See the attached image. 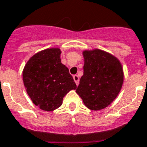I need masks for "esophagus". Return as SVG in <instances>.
<instances>
[{
    "instance_id": "obj_1",
    "label": "esophagus",
    "mask_w": 147,
    "mask_h": 147,
    "mask_svg": "<svg viewBox=\"0 0 147 147\" xmlns=\"http://www.w3.org/2000/svg\"><path fill=\"white\" fill-rule=\"evenodd\" d=\"M73 79H74V81H75V82H76L77 86H78V85H79V77L77 75H75V76H73Z\"/></svg>"
}]
</instances>
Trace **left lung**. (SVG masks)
<instances>
[{
    "label": "left lung",
    "mask_w": 147,
    "mask_h": 147,
    "mask_svg": "<svg viewBox=\"0 0 147 147\" xmlns=\"http://www.w3.org/2000/svg\"><path fill=\"white\" fill-rule=\"evenodd\" d=\"M82 55L83 76L76 93L89 109H104L115 100L121 89L122 65L114 55L99 49L84 51Z\"/></svg>",
    "instance_id": "left-lung-1"
}]
</instances>
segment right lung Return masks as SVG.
Wrapping results in <instances>:
<instances>
[{
  "label": "right lung",
  "instance_id": "obj_1",
  "mask_svg": "<svg viewBox=\"0 0 147 147\" xmlns=\"http://www.w3.org/2000/svg\"><path fill=\"white\" fill-rule=\"evenodd\" d=\"M59 48H48L35 54L22 71L26 92L32 103L45 111L62 104L63 98L76 84L68 68L61 61Z\"/></svg>",
  "mask_w": 147,
  "mask_h": 147
}]
</instances>
